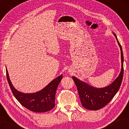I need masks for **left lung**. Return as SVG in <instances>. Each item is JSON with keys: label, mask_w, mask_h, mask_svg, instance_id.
I'll list each match as a JSON object with an SVG mask.
<instances>
[{"label": "left lung", "mask_w": 129, "mask_h": 129, "mask_svg": "<svg viewBox=\"0 0 129 129\" xmlns=\"http://www.w3.org/2000/svg\"><path fill=\"white\" fill-rule=\"evenodd\" d=\"M113 35H115L120 48L121 57V72L116 79L107 87L96 88L81 81L75 76L72 77L78 88L81 103L82 106L88 110H98L106 106L113 99L121 86L124 73L123 53L122 47L115 33H113Z\"/></svg>", "instance_id": "left-lung-1"}]
</instances>
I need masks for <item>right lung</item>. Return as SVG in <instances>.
I'll use <instances>...</instances> for the list:
<instances>
[{
	"mask_svg": "<svg viewBox=\"0 0 129 129\" xmlns=\"http://www.w3.org/2000/svg\"><path fill=\"white\" fill-rule=\"evenodd\" d=\"M7 78L12 93L23 107L34 112H46L55 106V95L59 84L62 79V75L55 78L47 86L39 91L32 93L20 92L14 88L10 81L8 72L6 69Z\"/></svg>",
	"mask_w": 129,
	"mask_h": 129,
	"instance_id": "1",
	"label": "right lung"
}]
</instances>
